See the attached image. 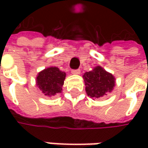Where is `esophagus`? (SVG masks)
<instances>
[{"mask_svg":"<svg viewBox=\"0 0 148 148\" xmlns=\"http://www.w3.org/2000/svg\"><path fill=\"white\" fill-rule=\"evenodd\" d=\"M72 74L74 75H79L80 74V70L79 69H75V70H72Z\"/></svg>","mask_w":148,"mask_h":148,"instance_id":"34e87169","label":"esophagus"}]
</instances>
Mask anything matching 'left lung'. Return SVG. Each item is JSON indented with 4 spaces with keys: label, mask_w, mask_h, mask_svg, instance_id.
I'll use <instances>...</instances> for the list:
<instances>
[{
    "label": "left lung",
    "mask_w": 148,
    "mask_h": 148,
    "mask_svg": "<svg viewBox=\"0 0 148 148\" xmlns=\"http://www.w3.org/2000/svg\"><path fill=\"white\" fill-rule=\"evenodd\" d=\"M86 94L92 99H99L111 92L116 84L113 74L102 67L97 66L92 71L83 74Z\"/></svg>",
    "instance_id": "obj_1"
}]
</instances>
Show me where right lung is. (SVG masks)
Returning <instances> with one entry per match:
<instances>
[{"label":"right lung","mask_w":148,"mask_h":148,"mask_svg":"<svg viewBox=\"0 0 148 148\" xmlns=\"http://www.w3.org/2000/svg\"><path fill=\"white\" fill-rule=\"evenodd\" d=\"M65 78V72L57 67H49L38 74L36 85L45 96L51 97L62 92Z\"/></svg>","instance_id":"right-lung-1"}]
</instances>
